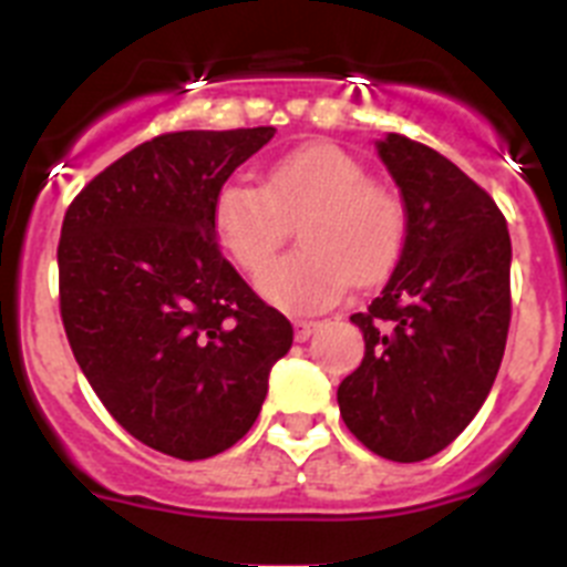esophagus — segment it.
Returning a JSON list of instances; mask_svg holds the SVG:
<instances>
[{
  "label": "esophagus",
  "instance_id": "obj_1",
  "mask_svg": "<svg viewBox=\"0 0 567 567\" xmlns=\"http://www.w3.org/2000/svg\"><path fill=\"white\" fill-rule=\"evenodd\" d=\"M318 329H320L318 320H298V323H295V340H298V343H303V340L312 338Z\"/></svg>",
  "mask_w": 567,
  "mask_h": 567
}]
</instances>
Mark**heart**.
<instances>
[{
	"label": "heart",
	"instance_id": "obj_1",
	"mask_svg": "<svg viewBox=\"0 0 567 567\" xmlns=\"http://www.w3.org/2000/svg\"><path fill=\"white\" fill-rule=\"evenodd\" d=\"M298 224L303 249L275 260L260 295L289 312L332 307L352 280L372 284L398 264L405 213L389 187L369 182L363 164L334 147L309 144L267 169L264 184L233 175L213 204L215 235L244 272H260Z\"/></svg>",
	"mask_w": 567,
	"mask_h": 567
}]
</instances>
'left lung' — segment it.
Segmentation results:
<instances>
[{
	"label": "left lung",
	"instance_id": "8db88e82",
	"mask_svg": "<svg viewBox=\"0 0 567 567\" xmlns=\"http://www.w3.org/2000/svg\"><path fill=\"white\" fill-rule=\"evenodd\" d=\"M405 240L392 278L352 315L363 363L340 383L346 429L378 457L420 463L463 434L488 398L511 327L505 215L437 150L389 133Z\"/></svg>",
	"mask_w": 567,
	"mask_h": 567
}]
</instances>
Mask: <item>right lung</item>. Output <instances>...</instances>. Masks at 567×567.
Returning <instances> with one entry per match:
<instances>
[{
  "instance_id": "right-lung-1",
  "label": "right lung",
  "mask_w": 567,
  "mask_h": 567,
  "mask_svg": "<svg viewBox=\"0 0 567 567\" xmlns=\"http://www.w3.org/2000/svg\"><path fill=\"white\" fill-rule=\"evenodd\" d=\"M275 127L155 135L84 184L59 238L73 358L124 432L178 460L252 429L292 323L218 249L215 195Z\"/></svg>"
}]
</instances>
